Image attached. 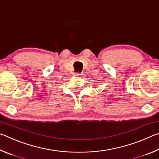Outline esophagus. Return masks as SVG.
Masks as SVG:
<instances>
[{
	"label": "esophagus",
	"mask_w": 159,
	"mask_h": 159,
	"mask_svg": "<svg viewBox=\"0 0 159 159\" xmlns=\"http://www.w3.org/2000/svg\"><path fill=\"white\" fill-rule=\"evenodd\" d=\"M75 75H76V76H80V75H82V73H76Z\"/></svg>",
	"instance_id": "34e87169"
}]
</instances>
